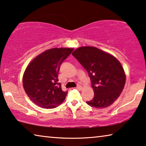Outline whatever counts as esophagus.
<instances>
[{
  "instance_id": "esophagus-1",
  "label": "esophagus",
  "mask_w": 146,
  "mask_h": 146,
  "mask_svg": "<svg viewBox=\"0 0 146 146\" xmlns=\"http://www.w3.org/2000/svg\"><path fill=\"white\" fill-rule=\"evenodd\" d=\"M76 89L78 91H80V90H82V87L81 86H76Z\"/></svg>"
}]
</instances>
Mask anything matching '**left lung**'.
<instances>
[{
  "mask_svg": "<svg viewBox=\"0 0 146 146\" xmlns=\"http://www.w3.org/2000/svg\"><path fill=\"white\" fill-rule=\"evenodd\" d=\"M72 55L86 69L91 79L95 96L86 103L95 108L111 105L125 86V75L120 62L95 47H80Z\"/></svg>",
  "mask_w": 146,
  "mask_h": 146,
  "instance_id": "8db88e82",
  "label": "left lung"
}]
</instances>
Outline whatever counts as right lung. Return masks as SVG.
I'll return each instance as SVG.
<instances>
[{
	"instance_id": "1",
	"label": "right lung",
	"mask_w": 146,
	"mask_h": 146,
	"mask_svg": "<svg viewBox=\"0 0 146 146\" xmlns=\"http://www.w3.org/2000/svg\"><path fill=\"white\" fill-rule=\"evenodd\" d=\"M73 51V48L48 49L36 56L26 68L23 87L36 105L53 109L65 99L68 91L62 90L58 75L62 63Z\"/></svg>"
}]
</instances>
